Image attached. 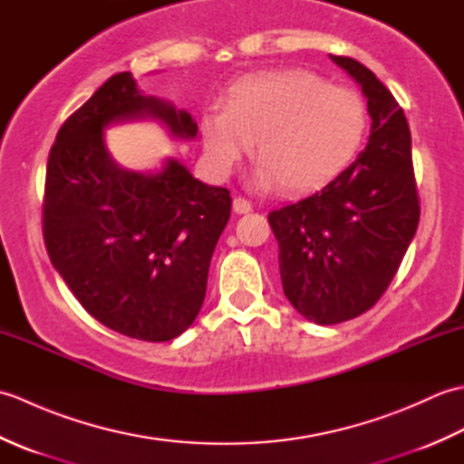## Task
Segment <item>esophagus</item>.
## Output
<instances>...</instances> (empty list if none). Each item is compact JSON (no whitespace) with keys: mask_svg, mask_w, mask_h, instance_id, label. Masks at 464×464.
Returning <instances> with one entry per match:
<instances>
[{"mask_svg":"<svg viewBox=\"0 0 464 464\" xmlns=\"http://www.w3.org/2000/svg\"><path fill=\"white\" fill-rule=\"evenodd\" d=\"M253 209V205L245 199V197H235L233 199V211L235 213H249Z\"/></svg>","mask_w":464,"mask_h":464,"instance_id":"esophagus-1","label":"esophagus"}]
</instances>
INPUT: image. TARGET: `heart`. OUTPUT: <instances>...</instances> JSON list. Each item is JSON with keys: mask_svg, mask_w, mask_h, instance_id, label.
<instances>
[{"mask_svg": "<svg viewBox=\"0 0 464 464\" xmlns=\"http://www.w3.org/2000/svg\"><path fill=\"white\" fill-rule=\"evenodd\" d=\"M369 127L362 97L309 69H275L235 82L225 110L201 115L205 155L217 173L231 171L257 141V183L309 193L347 169Z\"/></svg>", "mask_w": 464, "mask_h": 464, "instance_id": "heart-1", "label": "heart"}]
</instances>
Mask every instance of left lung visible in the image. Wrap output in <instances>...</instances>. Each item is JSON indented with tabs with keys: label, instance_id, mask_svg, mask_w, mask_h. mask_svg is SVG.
Segmentation results:
<instances>
[{
	"label": "left lung",
	"instance_id": "obj_1",
	"mask_svg": "<svg viewBox=\"0 0 464 464\" xmlns=\"http://www.w3.org/2000/svg\"><path fill=\"white\" fill-rule=\"evenodd\" d=\"M331 59L367 97L369 143L321 191L269 213L283 291L317 324L354 319L381 299L420 217L411 131L401 105L357 59Z\"/></svg>",
	"mask_w": 464,
	"mask_h": 464
}]
</instances>
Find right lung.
<instances>
[{"label": "right lung", "mask_w": 464, "mask_h": 464, "mask_svg": "<svg viewBox=\"0 0 464 464\" xmlns=\"http://www.w3.org/2000/svg\"><path fill=\"white\" fill-rule=\"evenodd\" d=\"M145 117L173 137L197 135L189 113L141 95L130 72L111 75L67 117L47 160L44 241L92 317L131 339L161 343L189 329L201 309L231 197L175 160L160 173L121 169L103 130Z\"/></svg>", "instance_id": "1"}]
</instances>
